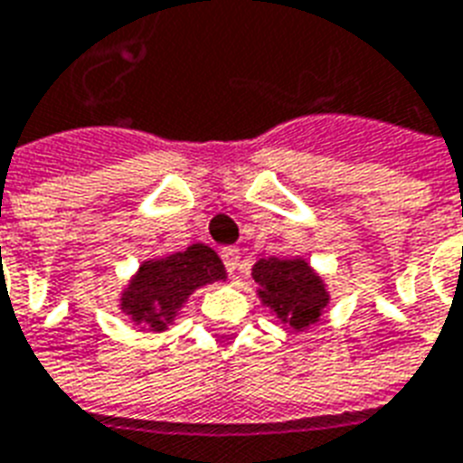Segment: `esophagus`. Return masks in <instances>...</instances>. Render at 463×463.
<instances>
[{
	"label": "esophagus",
	"instance_id": "1",
	"mask_svg": "<svg viewBox=\"0 0 463 463\" xmlns=\"http://www.w3.org/2000/svg\"><path fill=\"white\" fill-rule=\"evenodd\" d=\"M221 260H223L228 274H235L240 269V252L235 247H223L221 250Z\"/></svg>",
	"mask_w": 463,
	"mask_h": 463
}]
</instances>
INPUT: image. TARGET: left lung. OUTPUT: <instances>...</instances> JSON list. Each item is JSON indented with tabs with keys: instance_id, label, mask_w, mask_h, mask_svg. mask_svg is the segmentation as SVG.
I'll return each mask as SVG.
<instances>
[{
	"instance_id": "8db88e82",
	"label": "left lung",
	"mask_w": 463,
	"mask_h": 463,
	"mask_svg": "<svg viewBox=\"0 0 463 463\" xmlns=\"http://www.w3.org/2000/svg\"><path fill=\"white\" fill-rule=\"evenodd\" d=\"M252 277L260 284L264 306H269L277 317L294 330L317 323V317L327 306L326 284L303 260H260L252 269Z\"/></svg>"
}]
</instances>
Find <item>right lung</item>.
Here are the masks:
<instances>
[{"mask_svg":"<svg viewBox=\"0 0 463 463\" xmlns=\"http://www.w3.org/2000/svg\"><path fill=\"white\" fill-rule=\"evenodd\" d=\"M223 277L225 267L221 257L211 247L192 245L184 252L140 264L128 291L123 294L121 308L136 323L160 333L172 323L186 296Z\"/></svg>","mask_w":463,"mask_h":463,"instance_id":"add662e5","label":"right lung"}]
</instances>
